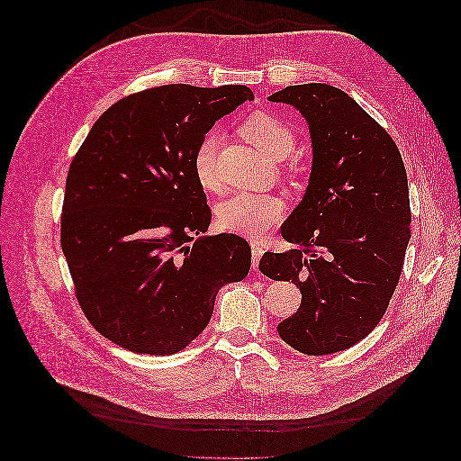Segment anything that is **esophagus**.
Masks as SVG:
<instances>
[{
	"label": "esophagus",
	"instance_id": "1",
	"mask_svg": "<svg viewBox=\"0 0 461 461\" xmlns=\"http://www.w3.org/2000/svg\"><path fill=\"white\" fill-rule=\"evenodd\" d=\"M262 253H265V249H262V246H260L258 242H253V244H251V262H253V270L258 268V260H260Z\"/></svg>",
	"mask_w": 461,
	"mask_h": 461
}]
</instances>
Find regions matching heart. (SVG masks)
<instances>
[{"label": "heart", "mask_w": 461, "mask_h": 461, "mask_svg": "<svg viewBox=\"0 0 461 461\" xmlns=\"http://www.w3.org/2000/svg\"><path fill=\"white\" fill-rule=\"evenodd\" d=\"M240 133L270 159L287 158L296 142L293 127L268 113L248 116L240 125ZM217 146V135L206 133L193 151L194 178L208 191L219 189ZM283 212V201L274 194L234 193L217 204L215 223L232 234L260 238L279 221Z\"/></svg>", "instance_id": "heart-1"}]
</instances>
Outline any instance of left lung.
<instances>
[{"label":"left lung","instance_id":"1","mask_svg":"<svg viewBox=\"0 0 461 461\" xmlns=\"http://www.w3.org/2000/svg\"><path fill=\"white\" fill-rule=\"evenodd\" d=\"M308 122L313 165L302 203L281 227L294 249L265 253L258 270L293 281L298 312L277 324L303 355H330L364 339L398 287L411 238L402 153L386 131L330 84L287 86L268 97Z\"/></svg>","mask_w":461,"mask_h":461}]
</instances>
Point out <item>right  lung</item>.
Segmentation results:
<instances>
[{"label": "right lung", "instance_id": "add662e5", "mask_svg": "<svg viewBox=\"0 0 461 461\" xmlns=\"http://www.w3.org/2000/svg\"><path fill=\"white\" fill-rule=\"evenodd\" d=\"M251 99L248 86L149 87L114 103L87 133L65 184L61 249L80 308L106 339L178 353L208 326L219 289L248 276L244 238L201 236L212 212L193 151Z\"/></svg>", "mask_w": 461, "mask_h": 461}]
</instances>
